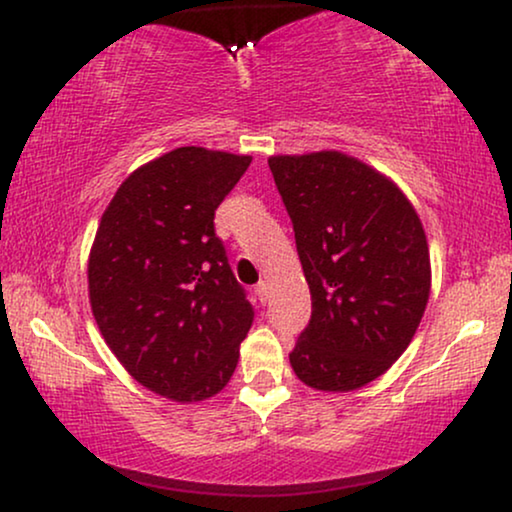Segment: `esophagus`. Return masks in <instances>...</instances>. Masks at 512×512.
I'll return each mask as SVG.
<instances>
[{
  "instance_id": "34e87169",
  "label": "esophagus",
  "mask_w": 512,
  "mask_h": 512,
  "mask_svg": "<svg viewBox=\"0 0 512 512\" xmlns=\"http://www.w3.org/2000/svg\"><path fill=\"white\" fill-rule=\"evenodd\" d=\"M256 296H258V300H261V303H268V298H270L268 282H258L256 284Z\"/></svg>"
}]
</instances>
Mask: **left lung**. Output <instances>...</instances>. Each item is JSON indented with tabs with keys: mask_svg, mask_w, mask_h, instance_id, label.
<instances>
[{
	"mask_svg": "<svg viewBox=\"0 0 512 512\" xmlns=\"http://www.w3.org/2000/svg\"><path fill=\"white\" fill-rule=\"evenodd\" d=\"M312 296L289 354L319 391L373 382L408 349L431 291L422 221L387 177L338 151L268 160Z\"/></svg>",
	"mask_w": 512,
	"mask_h": 512,
	"instance_id": "obj_1",
	"label": "left lung"
}]
</instances>
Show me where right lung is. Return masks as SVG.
Returning <instances> with one entry per match:
<instances>
[{
    "mask_svg": "<svg viewBox=\"0 0 512 512\" xmlns=\"http://www.w3.org/2000/svg\"><path fill=\"white\" fill-rule=\"evenodd\" d=\"M249 163L200 146L151 160L118 188L90 251V305L111 352L179 403L226 387L254 319L214 230Z\"/></svg>",
    "mask_w": 512,
    "mask_h": 512,
    "instance_id": "right-lung-1",
    "label": "right lung"
}]
</instances>
